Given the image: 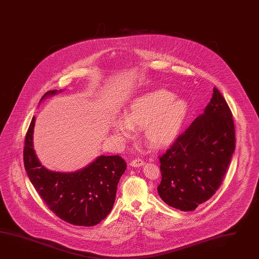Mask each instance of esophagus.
I'll list each match as a JSON object with an SVG mask.
<instances>
[{"label":"esophagus","instance_id":"obj_1","mask_svg":"<svg viewBox=\"0 0 259 259\" xmlns=\"http://www.w3.org/2000/svg\"><path fill=\"white\" fill-rule=\"evenodd\" d=\"M145 164V161L142 159H134L131 161V165L133 167H139V166L144 165Z\"/></svg>","mask_w":259,"mask_h":259}]
</instances>
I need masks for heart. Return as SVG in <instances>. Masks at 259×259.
I'll return each mask as SVG.
<instances>
[{"label": "heart", "mask_w": 259, "mask_h": 259, "mask_svg": "<svg viewBox=\"0 0 259 259\" xmlns=\"http://www.w3.org/2000/svg\"><path fill=\"white\" fill-rule=\"evenodd\" d=\"M188 113L185 100L176 98L167 90L145 94L132 100L124 116L113 121V132L130 138L134 127H144V136L153 147H162L172 143L179 135Z\"/></svg>", "instance_id": "obj_1"}]
</instances>
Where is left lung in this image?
Instances as JSON below:
<instances>
[{
    "mask_svg": "<svg viewBox=\"0 0 259 259\" xmlns=\"http://www.w3.org/2000/svg\"><path fill=\"white\" fill-rule=\"evenodd\" d=\"M235 145L232 113L214 87L204 113L159 157L160 198L182 211H192L206 202L223 182Z\"/></svg>",
    "mask_w": 259,
    "mask_h": 259,
    "instance_id": "obj_1",
    "label": "left lung"
}]
</instances>
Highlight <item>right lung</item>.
<instances>
[{"label": "right lung", "instance_id": "right-lung-1", "mask_svg": "<svg viewBox=\"0 0 259 259\" xmlns=\"http://www.w3.org/2000/svg\"><path fill=\"white\" fill-rule=\"evenodd\" d=\"M59 92L61 90L48 91L39 103ZM34 122L33 116L23 150L24 167L34 189L60 219L73 226L100 224L113 208L117 184L126 170V161L118 155H102L76 172L50 171L41 164L33 149Z\"/></svg>", "mask_w": 259, "mask_h": 259}]
</instances>
